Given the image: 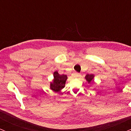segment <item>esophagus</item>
<instances>
[{
	"label": "esophagus",
	"instance_id": "esophagus-1",
	"mask_svg": "<svg viewBox=\"0 0 131 131\" xmlns=\"http://www.w3.org/2000/svg\"><path fill=\"white\" fill-rule=\"evenodd\" d=\"M80 74L79 73H77V72H75V73H73V77L75 78L78 77H80Z\"/></svg>",
	"mask_w": 131,
	"mask_h": 131
}]
</instances>
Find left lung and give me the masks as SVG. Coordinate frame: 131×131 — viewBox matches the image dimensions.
<instances>
[{"instance_id": "left-lung-1", "label": "left lung", "mask_w": 131, "mask_h": 131, "mask_svg": "<svg viewBox=\"0 0 131 131\" xmlns=\"http://www.w3.org/2000/svg\"><path fill=\"white\" fill-rule=\"evenodd\" d=\"M94 77V75L93 74H87L85 77V79L86 80L88 83H90L91 82V81H93Z\"/></svg>"}]
</instances>
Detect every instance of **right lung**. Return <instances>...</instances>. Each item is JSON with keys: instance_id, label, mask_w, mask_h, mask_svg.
Listing matches in <instances>:
<instances>
[{"instance_id": "obj_1", "label": "right lung", "mask_w": 131, "mask_h": 131, "mask_svg": "<svg viewBox=\"0 0 131 131\" xmlns=\"http://www.w3.org/2000/svg\"><path fill=\"white\" fill-rule=\"evenodd\" d=\"M53 76V80L50 83V89L54 92H59L65 86L67 77L66 75L59 74L58 71L54 72Z\"/></svg>"}]
</instances>
